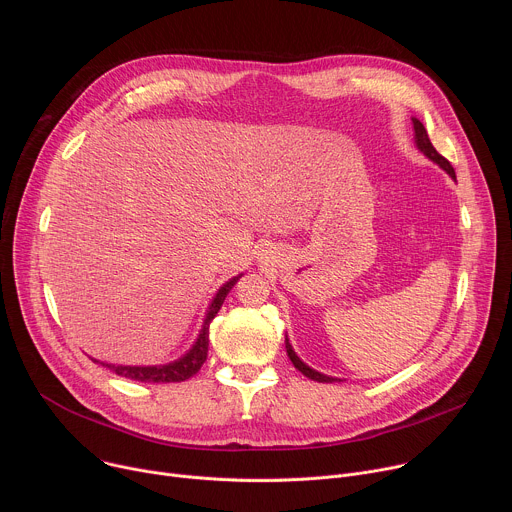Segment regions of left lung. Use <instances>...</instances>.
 <instances>
[{
    "label": "left lung",
    "mask_w": 512,
    "mask_h": 512,
    "mask_svg": "<svg viewBox=\"0 0 512 512\" xmlns=\"http://www.w3.org/2000/svg\"><path fill=\"white\" fill-rule=\"evenodd\" d=\"M413 129H415V141H417V148L429 158V160H433L435 164H440L452 178H456V172H454V168H452V164L437 152L433 145H431V141H429V137H427V131H425V127H423V123L419 121V119H413ZM285 348H287V356H289V360L294 362V367L302 373V375H306L308 379H312V381H318V383H334V381H338V379H332V377H326V375H322V373H318V371H314V369H310L308 364H304L300 358H298V354L291 350V344H289V340L285 338Z\"/></svg>",
    "instance_id": "8db88e82"
}]
</instances>
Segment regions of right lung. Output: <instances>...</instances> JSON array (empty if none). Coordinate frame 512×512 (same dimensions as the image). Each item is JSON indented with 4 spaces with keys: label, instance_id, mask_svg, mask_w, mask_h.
Here are the masks:
<instances>
[{
    "label": "right lung",
    "instance_id": "1",
    "mask_svg": "<svg viewBox=\"0 0 512 512\" xmlns=\"http://www.w3.org/2000/svg\"><path fill=\"white\" fill-rule=\"evenodd\" d=\"M239 277L241 275L229 279L221 289L216 291L212 304L208 306V312H206V318H204V324H202V330H200L196 342L192 344V348L182 358H178L174 362H168V364H162V367H121V364H105V362H101V364H103V367L115 371L119 377L141 381V383H182V381L190 379L192 375H196L200 371V367L206 360L210 322L218 314V310H221L227 294L233 289V285L239 281Z\"/></svg>",
    "mask_w": 512,
    "mask_h": 512
}]
</instances>
